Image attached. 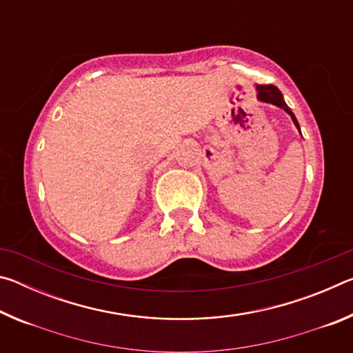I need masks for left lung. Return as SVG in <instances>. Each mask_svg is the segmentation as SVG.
Listing matches in <instances>:
<instances>
[{
	"mask_svg": "<svg viewBox=\"0 0 353 353\" xmlns=\"http://www.w3.org/2000/svg\"><path fill=\"white\" fill-rule=\"evenodd\" d=\"M256 99L260 101V103H270V104H274L280 107V109H283L288 115L291 117L292 123H294V126L297 128L299 132H301V126H299L297 119L294 117V113H292V110L290 109L288 105H286L285 99L282 97V93H280L279 88L276 85H256ZM302 135V134H301Z\"/></svg>",
	"mask_w": 353,
	"mask_h": 353,
	"instance_id": "8db88e82",
	"label": "left lung"
}]
</instances>
